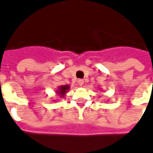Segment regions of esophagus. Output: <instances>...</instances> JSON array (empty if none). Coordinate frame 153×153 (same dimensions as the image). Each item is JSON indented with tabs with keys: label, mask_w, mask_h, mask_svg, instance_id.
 Segmentation results:
<instances>
[{
	"label": "esophagus",
	"mask_w": 153,
	"mask_h": 153,
	"mask_svg": "<svg viewBox=\"0 0 153 153\" xmlns=\"http://www.w3.org/2000/svg\"><path fill=\"white\" fill-rule=\"evenodd\" d=\"M78 84H79L80 86H82V85L84 84V81H83L82 79H79V80H78Z\"/></svg>",
	"instance_id": "34e87169"
}]
</instances>
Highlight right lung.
<instances>
[{"label":"right lung","instance_id":"1","mask_svg":"<svg viewBox=\"0 0 153 153\" xmlns=\"http://www.w3.org/2000/svg\"><path fill=\"white\" fill-rule=\"evenodd\" d=\"M70 89L69 85H59L56 91V94L58 95L60 98H64L68 91Z\"/></svg>","mask_w":153,"mask_h":153}]
</instances>
